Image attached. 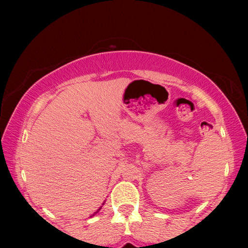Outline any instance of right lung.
I'll use <instances>...</instances> for the list:
<instances>
[{"instance_id":"obj_1","label":"right lung","mask_w":248,"mask_h":248,"mask_svg":"<svg viewBox=\"0 0 248 248\" xmlns=\"http://www.w3.org/2000/svg\"><path fill=\"white\" fill-rule=\"evenodd\" d=\"M100 209H101V206H100V208H99V209H98V210H97V211H96V212H94V213H93V216H91V217H93L94 215H96V213H98V211H99V210H100Z\"/></svg>"}]
</instances>
